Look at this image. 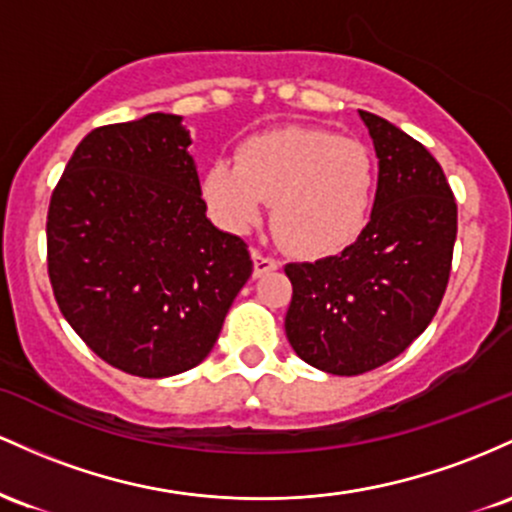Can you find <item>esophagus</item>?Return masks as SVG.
I'll list each match as a JSON object with an SVG mask.
<instances>
[{"instance_id": "esophagus-1", "label": "esophagus", "mask_w": 512, "mask_h": 512, "mask_svg": "<svg viewBox=\"0 0 512 512\" xmlns=\"http://www.w3.org/2000/svg\"><path fill=\"white\" fill-rule=\"evenodd\" d=\"M251 258H254V275L271 273V271H275V268H278V261H275V258L261 254L258 249L251 251Z\"/></svg>"}]
</instances>
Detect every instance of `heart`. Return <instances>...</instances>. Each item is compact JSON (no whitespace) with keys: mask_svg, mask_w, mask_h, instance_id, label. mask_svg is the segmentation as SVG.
<instances>
[{"mask_svg":"<svg viewBox=\"0 0 512 512\" xmlns=\"http://www.w3.org/2000/svg\"><path fill=\"white\" fill-rule=\"evenodd\" d=\"M375 183V162L360 142L321 128H283L241 142L237 162L215 159L203 176V195L232 232L256 225L263 203H273L271 222L285 249L324 258L363 234Z\"/></svg>","mask_w":512,"mask_h":512,"instance_id":"b5f03b06","label":"heart"}]
</instances>
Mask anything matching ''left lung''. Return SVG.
I'll return each mask as SVG.
<instances>
[{"label": "left lung", "instance_id": "8db88e82", "mask_svg": "<svg viewBox=\"0 0 512 512\" xmlns=\"http://www.w3.org/2000/svg\"><path fill=\"white\" fill-rule=\"evenodd\" d=\"M380 159L367 227L338 256L287 263L290 346L329 375L375 370L426 331L452 268L457 203L442 166L404 130L360 111Z\"/></svg>", "mask_w": 512, "mask_h": 512}]
</instances>
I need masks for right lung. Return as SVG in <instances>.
<instances>
[{"mask_svg": "<svg viewBox=\"0 0 512 512\" xmlns=\"http://www.w3.org/2000/svg\"><path fill=\"white\" fill-rule=\"evenodd\" d=\"M181 116L101 125L74 149L48 208L57 307L108 365L159 380L203 363L254 271L205 217Z\"/></svg>", "mask_w": 512, "mask_h": 512, "instance_id": "add662e5", "label": "right lung"}]
</instances>
